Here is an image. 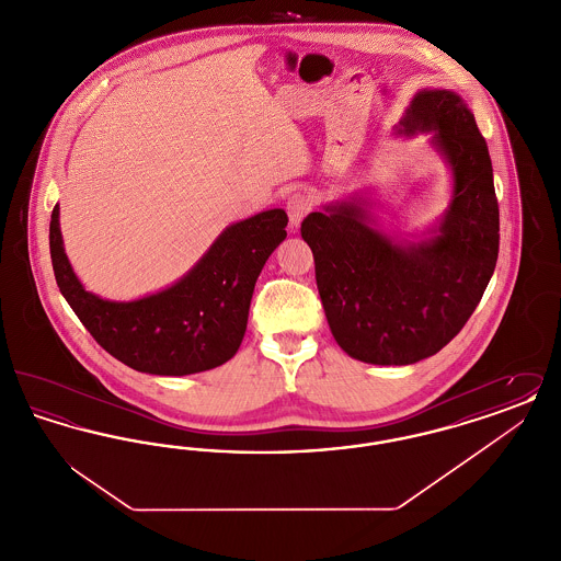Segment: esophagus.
Here are the masks:
<instances>
[{
  "label": "esophagus",
  "instance_id": "1",
  "mask_svg": "<svg viewBox=\"0 0 561 561\" xmlns=\"http://www.w3.org/2000/svg\"><path fill=\"white\" fill-rule=\"evenodd\" d=\"M311 206H313V204H311V197L305 195V193H293V195L288 197L286 213H288L290 227H293V229H298V225L302 222V218L311 213Z\"/></svg>",
  "mask_w": 561,
  "mask_h": 561
}]
</instances>
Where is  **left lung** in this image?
<instances>
[{"label":"left lung","instance_id":"obj_1","mask_svg":"<svg viewBox=\"0 0 561 561\" xmlns=\"http://www.w3.org/2000/svg\"><path fill=\"white\" fill-rule=\"evenodd\" d=\"M398 134H431L453 199L421 240L382 231L370 202L323 206L300 225L332 336L353 359L408 366L446 347L471 318L499 259V202L485 138L453 90H421Z\"/></svg>","mask_w":561,"mask_h":561}]
</instances>
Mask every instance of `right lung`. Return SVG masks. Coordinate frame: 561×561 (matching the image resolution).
Instances as JSON below:
<instances>
[{
  "instance_id": "add662e5",
  "label": "right lung",
  "mask_w": 561,
  "mask_h": 561,
  "mask_svg": "<svg viewBox=\"0 0 561 561\" xmlns=\"http://www.w3.org/2000/svg\"><path fill=\"white\" fill-rule=\"evenodd\" d=\"M54 206L50 256L60 294L94 341L138 373L185 376L229 362L245 334L254 284L271 252L286 240L282 208L229 225L172 286L136 300L88 293L71 267Z\"/></svg>"
}]
</instances>
